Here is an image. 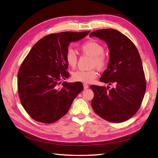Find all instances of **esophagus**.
<instances>
[{
    "label": "esophagus",
    "mask_w": 158,
    "mask_h": 158,
    "mask_svg": "<svg viewBox=\"0 0 158 158\" xmlns=\"http://www.w3.org/2000/svg\"><path fill=\"white\" fill-rule=\"evenodd\" d=\"M83 86H84V89H85V90L89 89V85H87V84H83Z\"/></svg>",
    "instance_id": "34e87169"
}]
</instances>
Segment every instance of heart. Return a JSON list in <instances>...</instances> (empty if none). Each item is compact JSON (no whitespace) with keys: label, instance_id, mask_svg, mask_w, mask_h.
<instances>
[{"label":"heart","instance_id":"obj_1","mask_svg":"<svg viewBox=\"0 0 158 158\" xmlns=\"http://www.w3.org/2000/svg\"><path fill=\"white\" fill-rule=\"evenodd\" d=\"M80 50L86 55L93 58L91 62L92 67L101 69L105 68L107 64V59L103 54L104 48L102 45L94 40H89L84 43L80 46ZM65 59L68 65L71 68H74L77 63V55L72 48H68L65 54ZM97 72L95 69L89 71L77 70L73 72L72 79L74 82L85 83L92 82L97 78Z\"/></svg>","mask_w":158,"mask_h":158}]
</instances>
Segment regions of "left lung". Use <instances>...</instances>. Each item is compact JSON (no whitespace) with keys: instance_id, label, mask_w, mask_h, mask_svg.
Listing matches in <instances>:
<instances>
[{"instance_id":"8db88e82","label":"left lung","mask_w":158,"mask_h":158,"mask_svg":"<svg viewBox=\"0 0 158 158\" xmlns=\"http://www.w3.org/2000/svg\"><path fill=\"white\" fill-rule=\"evenodd\" d=\"M94 36L106 42L110 59L100 81L114 85H91L94 97L91 106L94 112L109 122L119 123L133 116L141 106L146 89L141 57L134 43L114 29L94 31Z\"/></svg>"}]
</instances>
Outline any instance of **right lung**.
Returning <instances> with one entry per match:
<instances>
[{"instance_id":"right-lung-1","label":"right lung","mask_w":158,"mask_h":158,"mask_svg":"<svg viewBox=\"0 0 158 158\" xmlns=\"http://www.w3.org/2000/svg\"><path fill=\"white\" fill-rule=\"evenodd\" d=\"M89 32L47 35L34 45L24 59L17 74L18 93L23 108L34 120L45 124L57 121L83 90L80 82L60 84L69 76L65 59L68 46Z\"/></svg>"}]
</instances>
